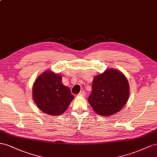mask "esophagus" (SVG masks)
Instances as JSON below:
<instances>
[{"instance_id": "1", "label": "esophagus", "mask_w": 157, "mask_h": 157, "mask_svg": "<svg viewBox=\"0 0 157 157\" xmlns=\"http://www.w3.org/2000/svg\"><path fill=\"white\" fill-rule=\"evenodd\" d=\"M78 95H80V96H83V97H85V96H86V93L85 92V91L82 90V91H80V92L79 93Z\"/></svg>"}]
</instances>
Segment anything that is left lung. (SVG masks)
I'll return each instance as SVG.
<instances>
[{"label": "left lung", "mask_w": 157, "mask_h": 157, "mask_svg": "<svg viewBox=\"0 0 157 157\" xmlns=\"http://www.w3.org/2000/svg\"><path fill=\"white\" fill-rule=\"evenodd\" d=\"M129 95V84L125 75L118 70L110 69L94 78L88 101L97 114L108 116L123 108Z\"/></svg>", "instance_id": "8db88e82"}]
</instances>
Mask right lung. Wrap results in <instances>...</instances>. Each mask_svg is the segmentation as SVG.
Instances as JSON below:
<instances>
[{"label":"right lung","instance_id":"obj_1","mask_svg":"<svg viewBox=\"0 0 157 157\" xmlns=\"http://www.w3.org/2000/svg\"><path fill=\"white\" fill-rule=\"evenodd\" d=\"M33 97L44 113L59 116L68 109L74 96L70 88L62 84L61 75L47 71L34 82Z\"/></svg>","mask_w":157,"mask_h":157}]
</instances>
